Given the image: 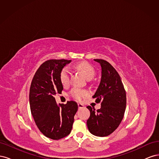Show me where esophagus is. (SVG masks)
Returning <instances> with one entry per match:
<instances>
[{"mask_svg":"<svg viewBox=\"0 0 159 159\" xmlns=\"http://www.w3.org/2000/svg\"><path fill=\"white\" fill-rule=\"evenodd\" d=\"M78 108L79 109H82V108L84 107V105L83 104H81V103H78Z\"/></svg>","mask_w":159,"mask_h":159,"instance_id":"esophagus-1","label":"esophagus"}]
</instances>
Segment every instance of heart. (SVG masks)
I'll use <instances>...</instances> for the list:
<instances>
[{
	"label": "heart",
	"instance_id": "obj_1",
	"mask_svg": "<svg viewBox=\"0 0 159 159\" xmlns=\"http://www.w3.org/2000/svg\"><path fill=\"white\" fill-rule=\"evenodd\" d=\"M75 68L80 71L87 80L92 79L95 74V71L93 67L87 61H81L75 65ZM70 72L68 68L65 67L62 69L60 74V80L61 84L67 85L70 81ZM70 95L73 98L77 100H81L89 95V91L86 89H81L74 88L70 91Z\"/></svg>",
	"mask_w": 159,
	"mask_h": 159
}]
</instances>
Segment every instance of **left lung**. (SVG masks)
<instances>
[{
    "label": "left lung",
    "instance_id": "obj_1",
    "mask_svg": "<svg viewBox=\"0 0 159 159\" xmlns=\"http://www.w3.org/2000/svg\"><path fill=\"white\" fill-rule=\"evenodd\" d=\"M102 67V79L93 98L101 103L102 107L95 110L88 106L90 117L87 125L91 134L98 137H106L111 134L121 123L125 111L126 91L121 78L108 61L95 59Z\"/></svg>",
    "mask_w": 159,
    "mask_h": 159
}]
</instances>
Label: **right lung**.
I'll return each instance as SVG.
<instances>
[{"label": "right lung", "mask_w": 159, "mask_h": 159, "mask_svg": "<svg viewBox=\"0 0 159 159\" xmlns=\"http://www.w3.org/2000/svg\"><path fill=\"white\" fill-rule=\"evenodd\" d=\"M71 60H49L44 61L33 77L30 88V111L40 132L53 140L68 136L78 106L74 101L57 105L54 95L63 90L60 74Z\"/></svg>", "instance_id": "right-lung-1"}]
</instances>
